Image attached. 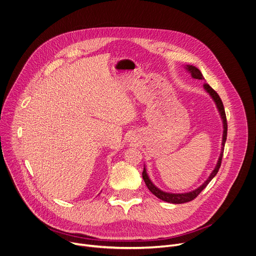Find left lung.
<instances>
[{"mask_svg":"<svg viewBox=\"0 0 256 256\" xmlns=\"http://www.w3.org/2000/svg\"><path fill=\"white\" fill-rule=\"evenodd\" d=\"M187 70H188L190 73H192V76L196 79H204L200 71L198 69V68L196 66H187L186 68ZM204 88H205V90L210 94V96L213 98V100H215V103L217 105V108L220 112V115H221V118H222L224 120V139H222V151H221L220 153V156H219V160H218V162H217V166L216 168H214V171L212 172V174L210 175V177L208 178V180L204 183L202 186H200L198 190L192 192H188V194H168V192H164L162 190H160L158 188H156V187L154 186V184H152V182L150 181L147 173H146V170L144 168L143 170V173H142V176H143V179H144V182L146 184V186L148 187V190L154 194L156 196H158V198L164 200V202H172V204H182V202H190L192 200H194L200 192L202 190L205 188V187L209 184V182L215 177V175L217 174L218 170L221 166V160H222V156H224V144H226V134H228V122H226V111H224V104H222V100H221L220 96H218V94L210 86V85L208 83H204Z\"/></svg>","mask_w":256,"mask_h":256,"instance_id":"8db88e82","label":"left lung"}]
</instances>
